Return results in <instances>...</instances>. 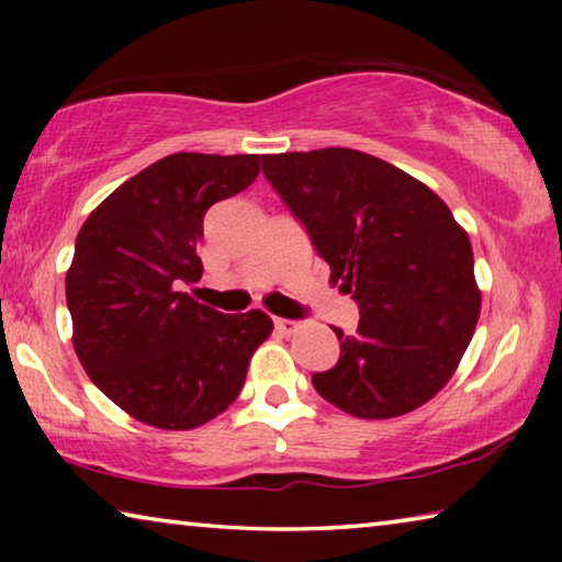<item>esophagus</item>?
Masks as SVG:
<instances>
[{
	"label": "esophagus",
	"instance_id": "34e87169",
	"mask_svg": "<svg viewBox=\"0 0 562 562\" xmlns=\"http://www.w3.org/2000/svg\"><path fill=\"white\" fill-rule=\"evenodd\" d=\"M274 327H278L280 331H284V335H292V331H297L300 322H297V319H284V317H274Z\"/></svg>",
	"mask_w": 562,
	"mask_h": 562
}]
</instances>
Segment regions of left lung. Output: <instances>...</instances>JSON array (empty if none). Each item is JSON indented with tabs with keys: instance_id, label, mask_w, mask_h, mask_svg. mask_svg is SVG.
<instances>
[{
	"instance_id": "left-lung-1",
	"label": "left lung",
	"mask_w": 562,
	"mask_h": 562,
	"mask_svg": "<svg viewBox=\"0 0 562 562\" xmlns=\"http://www.w3.org/2000/svg\"><path fill=\"white\" fill-rule=\"evenodd\" d=\"M331 280L359 307L339 327V359L312 384L357 418L414 412L449 382L479 322L469 235L439 195L386 160L351 148L262 156Z\"/></svg>"
}]
</instances>
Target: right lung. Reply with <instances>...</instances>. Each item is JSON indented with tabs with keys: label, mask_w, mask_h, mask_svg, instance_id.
I'll return each mask as SVG.
<instances>
[{
	"label": "right lung",
	"mask_w": 562,
	"mask_h": 562,
	"mask_svg": "<svg viewBox=\"0 0 562 562\" xmlns=\"http://www.w3.org/2000/svg\"><path fill=\"white\" fill-rule=\"evenodd\" d=\"M260 173V156L173 154L93 211L66 272L74 349L113 404L158 429L186 431L231 406L272 331L260 310L223 315L180 284L198 282L211 205Z\"/></svg>",
	"instance_id": "add662e5"
}]
</instances>
